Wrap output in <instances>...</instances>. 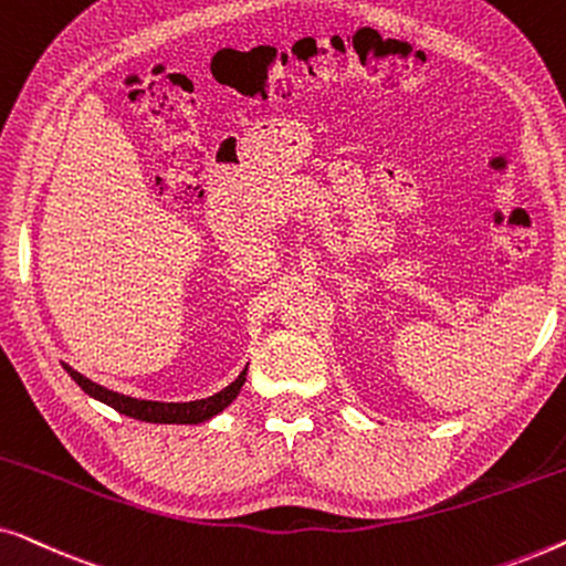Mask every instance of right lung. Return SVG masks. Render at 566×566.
Segmentation results:
<instances>
[{
	"label": "right lung",
	"instance_id": "1",
	"mask_svg": "<svg viewBox=\"0 0 566 566\" xmlns=\"http://www.w3.org/2000/svg\"><path fill=\"white\" fill-rule=\"evenodd\" d=\"M66 374L80 384V389L84 394H90L92 399L103 401V405L113 407L115 412L134 417V420L142 422H159V424H198L206 422L216 417L219 412H223L231 401L237 399V394L242 391V386L247 381V366L242 374H239L234 381H231L227 389H221L219 394L206 399H196V401H151V399H136V397H126V394L111 391L105 386H99L95 381H90L87 376H82L80 370H74L72 366H66Z\"/></svg>",
	"mask_w": 566,
	"mask_h": 566
}]
</instances>
